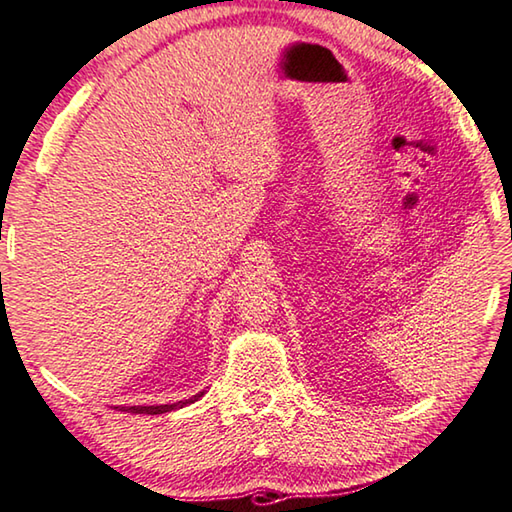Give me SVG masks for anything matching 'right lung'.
Here are the masks:
<instances>
[{"mask_svg": "<svg viewBox=\"0 0 512 512\" xmlns=\"http://www.w3.org/2000/svg\"><path fill=\"white\" fill-rule=\"evenodd\" d=\"M206 392V390H204ZM204 392H199V395H192L190 399H183L177 401V404H163V406H115L117 410H122V413H136V415H163V413H170V410H179L188 404H195L197 399L204 397Z\"/></svg>", "mask_w": 512, "mask_h": 512, "instance_id": "obj_1", "label": "right lung"}]
</instances>
